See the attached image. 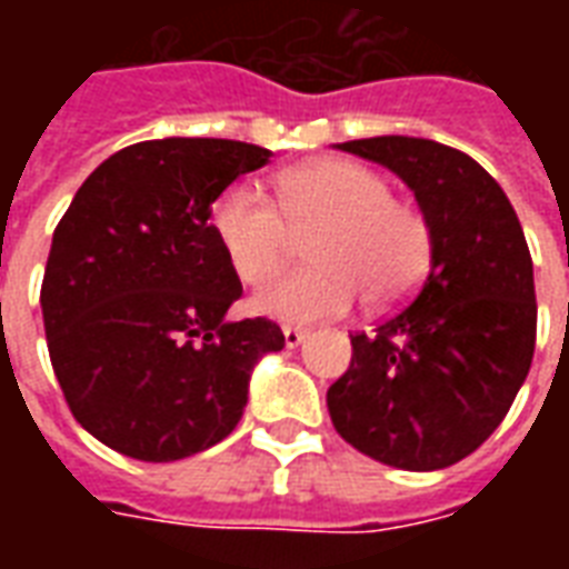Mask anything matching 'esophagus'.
I'll return each mask as SVG.
<instances>
[{
    "label": "esophagus",
    "instance_id": "34e87169",
    "mask_svg": "<svg viewBox=\"0 0 569 569\" xmlns=\"http://www.w3.org/2000/svg\"><path fill=\"white\" fill-rule=\"evenodd\" d=\"M283 338H286V347H289V350H296V347L308 338V332H305V329H298V326H286Z\"/></svg>",
    "mask_w": 569,
    "mask_h": 569
}]
</instances>
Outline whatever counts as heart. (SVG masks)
Here are the masks:
<instances>
[{"mask_svg":"<svg viewBox=\"0 0 569 569\" xmlns=\"http://www.w3.org/2000/svg\"><path fill=\"white\" fill-rule=\"evenodd\" d=\"M212 231L243 283H261L308 237L313 264L277 273L252 308L286 322L341 317L357 296L371 310L402 305L432 264V228L393 198L381 173L357 161L322 158L286 170L280 203L259 186L237 182L212 203Z\"/></svg>","mask_w":569,"mask_h":569,"instance_id":"1","label":"heart"}]
</instances>
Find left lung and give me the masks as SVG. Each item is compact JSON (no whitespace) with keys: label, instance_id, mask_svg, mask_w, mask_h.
Masks as SVG:
<instances>
[{"label":"left lung","instance_id":"obj_1","mask_svg":"<svg viewBox=\"0 0 569 569\" xmlns=\"http://www.w3.org/2000/svg\"><path fill=\"white\" fill-rule=\"evenodd\" d=\"M393 170L432 228L415 301L350 335V369L329 387L338 436L378 463L432 472L500 427L537 345L533 261L497 179L463 151L418 137L338 146Z\"/></svg>","mask_w":569,"mask_h":569}]
</instances>
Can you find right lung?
I'll use <instances>...</instances> for the list:
<instances>
[{"mask_svg":"<svg viewBox=\"0 0 569 569\" xmlns=\"http://www.w3.org/2000/svg\"><path fill=\"white\" fill-rule=\"evenodd\" d=\"M271 151L167 137L106 158L57 224L42 280L48 353L69 411L112 451L170 463L243 418L249 378L283 350L264 317L228 322L243 286L212 200Z\"/></svg>","mask_w":569,"mask_h":569,"instance_id":"right-lung-1","label":"right lung"}]
</instances>
